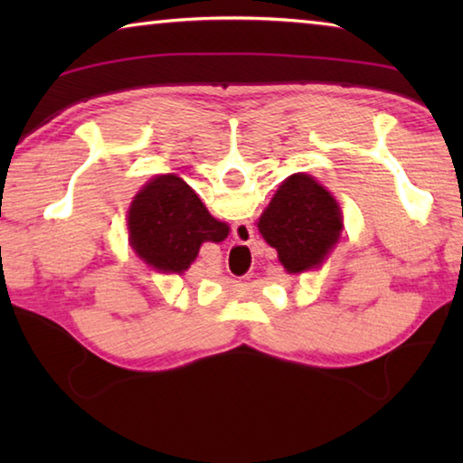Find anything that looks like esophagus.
Segmentation results:
<instances>
[{"label": "esophagus", "instance_id": "34e87169", "mask_svg": "<svg viewBox=\"0 0 463 463\" xmlns=\"http://www.w3.org/2000/svg\"><path fill=\"white\" fill-rule=\"evenodd\" d=\"M247 231H249V234H250V229H249V226H247ZM250 237H253V234H250ZM239 239V237H237ZM242 242V245H249V241H241Z\"/></svg>", "mask_w": 463, "mask_h": 463}]
</instances>
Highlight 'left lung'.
<instances>
[{
    "mask_svg": "<svg viewBox=\"0 0 463 463\" xmlns=\"http://www.w3.org/2000/svg\"><path fill=\"white\" fill-rule=\"evenodd\" d=\"M257 229L278 250L288 273H302L323 265L339 241L343 216L331 192L315 177L294 174L273 194Z\"/></svg>",
    "mask_w": 463,
    "mask_h": 463,
    "instance_id": "1",
    "label": "left lung"
}]
</instances>
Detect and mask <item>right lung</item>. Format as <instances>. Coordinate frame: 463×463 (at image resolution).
<instances>
[{
    "instance_id": "obj_1",
    "label": "right lung",
    "mask_w": 463,
    "mask_h": 463,
    "mask_svg": "<svg viewBox=\"0 0 463 463\" xmlns=\"http://www.w3.org/2000/svg\"><path fill=\"white\" fill-rule=\"evenodd\" d=\"M128 237L137 255L161 273H184L202 242L229 237V224L216 221L182 177L156 175L128 208Z\"/></svg>"
}]
</instances>
